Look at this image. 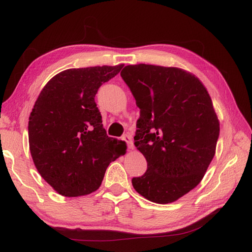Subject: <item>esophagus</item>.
Segmentation results:
<instances>
[{"instance_id":"esophagus-1","label":"esophagus","mask_w":252,"mask_h":252,"mask_svg":"<svg viewBox=\"0 0 252 252\" xmlns=\"http://www.w3.org/2000/svg\"><path fill=\"white\" fill-rule=\"evenodd\" d=\"M122 141H125L127 144V147H129L130 149L134 148V144H133L132 136L130 134H125V135H123L122 136Z\"/></svg>"}]
</instances>
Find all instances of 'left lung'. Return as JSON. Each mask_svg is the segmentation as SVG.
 <instances>
[{"label": "left lung", "mask_w": 252, "mask_h": 252, "mask_svg": "<svg viewBox=\"0 0 252 252\" xmlns=\"http://www.w3.org/2000/svg\"><path fill=\"white\" fill-rule=\"evenodd\" d=\"M120 74L140 108L134 145L147 161L132 185L153 202H173L200 183L215 157L220 123L210 95L180 68L138 63Z\"/></svg>", "instance_id": "obj_1"}]
</instances>
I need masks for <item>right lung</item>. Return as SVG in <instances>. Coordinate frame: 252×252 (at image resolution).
<instances>
[{"label":"right lung","instance_id":"add662e5","mask_svg":"<svg viewBox=\"0 0 252 252\" xmlns=\"http://www.w3.org/2000/svg\"><path fill=\"white\" fill-rule=\"evenodd\" d=\"M123 65L73 68L46 83L29 117L30 153L42 178L66 197L89 195L101 184L125 142L109 137L95 103L100 85Z\"/></svg>","mask_w":252,"mask_h":252}]
</instances>
